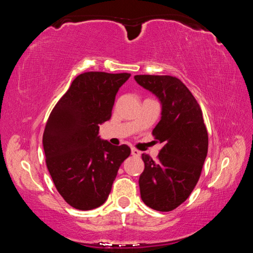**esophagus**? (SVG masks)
Wrapping results in <instances>:
<instances>
[{"instance_id":"esophagus-1","label":"esophagus","mask_w":253,"mask_h":253,"mask_svg":"<svg viewBox=\"0 0 253 253\" xmlns=\"http://www.w3.org/2000/svg\"><path fill=\"white\" fill-rule=\"evenodd\" d=\"M131 155L138 157V156H140V152L138 151V149H136V148H131Z\"/></svg>"}]
</instances>
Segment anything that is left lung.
Segmentation results:
<instances>
[{"label":"left lung","instance_id":"obj_1","mask_svg":"<svg viewBox=\"0 0 253 253\" xmlns=\"http://www.w3.org/2000/svg\"><path fill=\"white\" fill-rule=\"evenodd\" d=\"M135 80L161 100L162 118L153 136L164 145L156 161L142 155L140 198L151 209L169 212L185 202L199 181L208 154V130L198 101L176 77L137 75Z\"/></svg>","mask_w":253,"mask_h":253}]
</instances>
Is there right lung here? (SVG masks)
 Wrapping results in <instances>:
<instances>
[{
    "mask_svg": "<svg viewBox=\"0 0 253 253\" xmlns=\"http://www.w3.org/2000/svg\"><path fill=\"white\" fill-rule=\"evenodd\" d=\"M130 74L88 71L77 76L46 121L45 163L59 194L81 211L105 203L119 166L130 155L98 136L109 121L118 89Z\"/></svg>",
    "mask_w": 253,
    "mask_h": 253,
    "instance_id": "obj_1",
    "label": "right lung"
}]
</instances>
